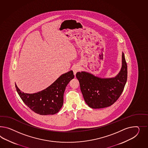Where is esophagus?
<instances>
[{
	"instance_id": "34e87169",
	"label": "esophagus",
	"mask_w": 148,
	"mask_h": 148,
	"mask_svg": "<svg viewBox=\"0 0 148 148\" xmlns=\"http://www.w3.org/2000/svg\"><path fill=\"white\" fill-rule=\"evenodd\" d=\"M80 71V67L77 65L75 66L73 68V71L74 72V74L76 75V73L79 72Z\"/></svg>"
}]
</instances>
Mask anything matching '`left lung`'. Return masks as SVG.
Returning a JSON list of instances; mask_svg holds the SVG:
<instances>
[{
	"label": "left lung",
	"mask_w": 148,
	"mask_h": 148,
	"mask_svg": "<svg viewBox=\"0 0 148 148\" xmlns=\"http://www.w3.org/2000/svg\"><path fill=\"white\" fill-rule=\"evenodd\" d=\"M76 77L84 101L89 107L100 109L112 106L120 97L127 80V64L123 52L122 67L116 76L102 78L83 71L77 72Z\"/></svg>",
	"instance_id": "1"
}]
</instances>
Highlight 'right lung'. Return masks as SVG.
Listing matches in <instances>:
<instances>
[{"label":"right lung","instance_id":"right-lung-1","mask_svg":"<svg viewBox=\"0 0 148 148\" xmlns=\"http://www.w3.org/2000/svg\"><path fill=\"white\" fill-rule=\"evenodd\" d=\"M74 77L73 71H70L62 74L47 88L33 94L21 92L15 85L21 100L33 112L41 115H54L62 108L65 89Z\"/></svg>","mask_w":148,"mask_h":148}]
</instances>
